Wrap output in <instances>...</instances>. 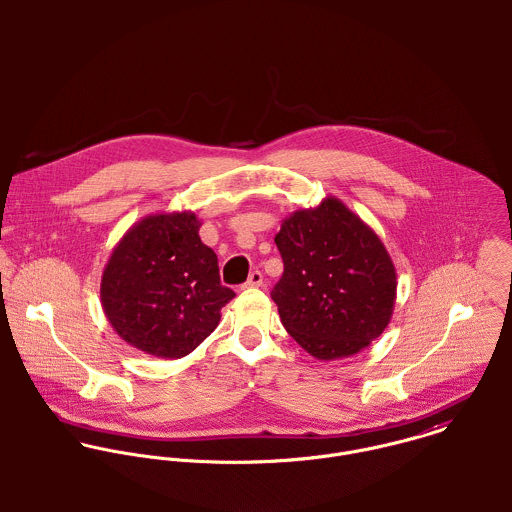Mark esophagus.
<instances>
[{"mask_svg":"<svg viewBox=\"0 0 512 512\" xmlns=\"http://www.w3.org/2000/svg\"><path fill=\"white\" fill-rule=\"evenodd\" d=\"M262 284H264V276L256 270V272L250 274V278H248V282H246L244 286H246V288H260Z\"/></svg>","mask_w":512,"mask_h":512,"instance_id":"obj_1","label":"esophagus"}]
</instances>
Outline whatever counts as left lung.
<instances>
[{"label": "left lung", "mask_w": 512, "mask_h": 512, "mask_svg": "<svg viewBox=\"0 0 512 512\" xmlns=\"http://www.w3.org/2000/svg\"><path fill=\"white\" fill-rule=\"evenodd\" d=\"M284 274L272 299L293 341L317 361L366 349L388 327L396 268L378 234L337 197L282 222Z\"/></svg>", "instance_id": "1"}]
</instances>
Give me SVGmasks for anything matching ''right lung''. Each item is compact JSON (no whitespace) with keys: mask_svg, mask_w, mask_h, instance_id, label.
I'll list each match as a JSON object with an SVG mask.
<instances>
[{"mask_svg":"<svg viewBox=\"0 0 512 512\" xmlns=\"http://www.w3.org/2000/svg\"><path fill=\"white\" fill-rule=\"evenodd\" d=\"M191 211L151 213L114 246L100 282L104 315L116 335L157 359H181L219 325L234 297L220 286L219 260L201 242Z\"/></svg>","mask_w":512,"mask_h":512,"instance_id":"1","label":"right lung"}]
</instances>
